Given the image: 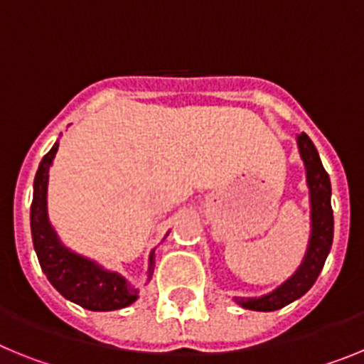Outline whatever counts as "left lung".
Masks as SVG:
<instances>
[{
    "instance_id": "8db88e82",
    "label": "left lung",
    "mask_w": 364,
    "mask_h": 364,
    "mask_svg": "<svg viewBox=\"0 0 364 364\" xmlns=\"http://www.w3.org/2000/svg\"><path fill=\"white\" fill-rule=\"evenodd\" d=\"M297 146L301 159L306 167V182L310 189L311 204V235L308 242L306 255L302 259L297 272L277 290L262 297H235L237 304L253 311H273L284 308L286 304L297 301L306 294L319 277L333 240V211H332V186L330 176L321 164L319 153L306 133L297 136Z\"/></svg>"
}]
</instances>
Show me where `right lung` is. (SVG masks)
I'll list each match as a JSON object with an SVG mask.
<instances>
[{
	"label": "right lung",
	"instance_id": "add662e5",
	"mask_svg": "<svg viewBox=\"0 0 364 364\" xmlns=\"http://www.w3.org/2000/svg\"><path fill=\"white\" fill-rule=\"evenodd\" d=\"M58 142L45 154L34 178L31 205L32 242L38 260L50 284L69 301L92 311H112L129 306L138 299V288L125 281L120 273L104 269L95 260L70 252L58 239L47 215V184L49 167L56 156ZM154 269V250L149 255L147 279Z\"/></svg>",
	"mask_w": 364,
	"mask_h": 364
}]
</instances>
